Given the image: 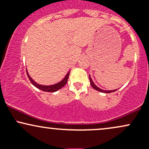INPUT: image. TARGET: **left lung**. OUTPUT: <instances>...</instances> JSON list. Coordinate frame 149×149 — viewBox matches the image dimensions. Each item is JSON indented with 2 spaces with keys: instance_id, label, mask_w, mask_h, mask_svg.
<instances>
[{
  "instance_id": "1",
  "label": "left lung",
  "mask_w": 149,
  "mask_h": 149,
  "mask_svg": "<svg viewBox=\"0 0 149 149\" xmlns=\"http://www.w3.org/2000/svg\"><path fill=\"white\" fill-rule=\"evenodd\" d=\"M89 78H90V84H91L92 87L95 90H97V91H100L101 92H104V93H111V92H115L117 90H102V89H100V88H98V87L97 86V85H95V83H93V81H92L91 77H90V75H89Z\"/></svg>"
}]
</instances>
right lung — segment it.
Listing matches in <instances>:
<instances>
[{
	"label": "right lung",
	"mask_w": 149,
	"mask_h": 149,
	"mask_svg": "<svg viewBox=\"0 0 149 149\" xmlns=\"http://www.w3.org/2000/svg\"><path fill=\"white\" fill-rule=\"evenodd\" d=\"M26 73H27V76H28V77H29V78L31 83L32 84H33L34 86L36 87V88L40 89V90H41L44 92H54L57 91V90H59V89L62 88L63 87H64V85L67 83V80H68V78H69L70 71H69V72L67 73V74L66 75V76L64 77V78L62 80H61V81L59 82V83H56V84L52 85H42L40 84H38L37 83H36V82L34 81V80L32 79L31 78L28 72H27V70H26Z\"/></svg>",
	"instance_id": "add662e5"
}]
</instances>
